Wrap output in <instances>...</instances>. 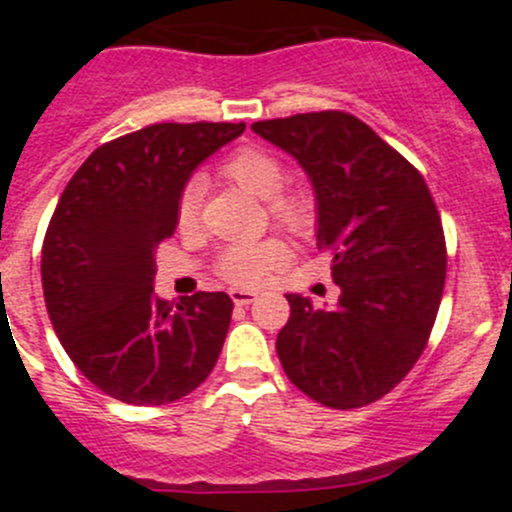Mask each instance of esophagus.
<instances>
[{
	"instance_id": "34e87169",
	"label": "esophagus",
	"mask_w": 512,
	"mask_h": 512,
	"mask_svg": "<svg viewBox=\"0 0 512 512\" xmlns=\"http://www.w3.org/2000/svg\"><path fill=\"white\" fill-rule=\"evenodd\" d=\"M257 294L250 292V289H230V299L237 304V307H245V304L255 302Z\"/></svg>"
}]
</instances>
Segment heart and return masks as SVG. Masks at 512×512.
Returning <instances> with one entry per match:
<instances>
[{
  "mask_svg": "<svg viewBox=\"0 0 512 512\" xmlns=\"http://www.w3.org/2000/svg\"><path fill=\"white\" fill-rule=\"evenodd\" d=\"M223 175L232 183L240 185L245 193L260 200H270V213L282 227L292 232H307L314 223V203L302 190L285 188V165L272 153L260 148H240L223 163ZM200 198H203V183L193 180L183 188L178 200V227L188 230L198 220ZM285 257L280 242L265 240L257 245H235L227 247L220 257V275L232 285L252 287L275 270Z\"/></svg>",
  "mask_w": 512,
  "mask_h": 512,
  "instance_id": "obj_1",
  "label": "heart"
}]
</instances>
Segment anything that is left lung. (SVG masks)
Returning a JSON list of instances; mask_svg holds the SVG:
<instances>
[{"mask_svg":"<svg viewBox=\"0 0 512 512\" xmlns=\"http://www.w3.org/2000/svg\"><path fill=\"white\" fill-rule=\"evenodd\" d=\"M252 131L307 173L317 245L332 250L342 289L329 309L287 294L282 369L319 404L359 409L389 394L426 347L446 282L441 215L414 165L349 113H297Z\"/></svg>","mask_w":512,"mask_h":512,"instance_id":"8db88e82","label":"left lung"}]
</instances>
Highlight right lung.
Here are the masks:
<instances>
[{"label":"right lung","mask_w":512,"mask_h":512,"mask_svg":"<svg viewBox=\"0 0 512 512\" xmlns=\"http://www.w3.org/2000/svg\"><path fill=\"white\" fill-rule=\"evenodd\" d=\"M242 131L245 123H156L116 138L84 160L51 215L46 312L81 374L123 404L183 399L218 361L232 299H160L153 250L175 232L193 170Z\"/></svg>","instance_id":"right-lung-1"}]
</instances>
